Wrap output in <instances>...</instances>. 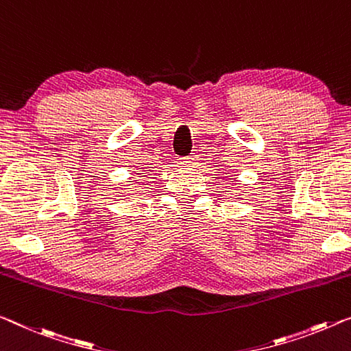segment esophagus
I'll return each instance as SVG.
<instances>
[{"instance_id":"34e87169","label":"esophagus","mask_w":351,"mask_h":351,"mask_svg":"<svg viewBox=\"0 0 351 351\" xmlns=\"http://www.w3.org/2000/svg\"><path fill=\"white\" fill-rule=\"evenodd\" d=\"M197 161V155H188V157H183L182 160H180V165H183V166H193L194 163H196Z\"/></svg>"}]
</instances>
